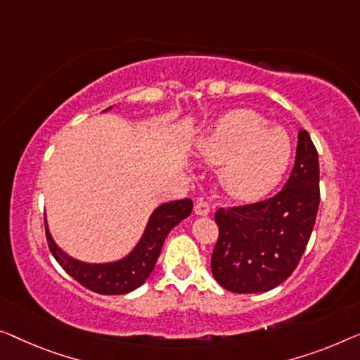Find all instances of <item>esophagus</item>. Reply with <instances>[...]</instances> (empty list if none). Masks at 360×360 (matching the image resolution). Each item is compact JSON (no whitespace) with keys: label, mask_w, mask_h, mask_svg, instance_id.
Segmentation results:
<instances>
[{"label":"esophagus","mask_w":360,"mask_h":360,"mask_svg":"<svg viewBox=\"0 0 360 360\" xmlns=\"http://www.w3.org/2000/svg\"><path fill=\"white\" fill-rule=\"evenodd\" d=\"M195 214H198V217H207L208 213H210V205H208V203L205 202V200H198L197 203H195Z\"/></svg>","instance_id":"34e87169"}]
</instances>
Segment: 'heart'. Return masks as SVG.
I'll use <instances>...</instances> for the list:
<instances>
[{"label": "heart", "instance_id": "1", "mask_svg": "<svg viewBox=\"0 0 360 360\" xmlns=\"http://www.w3.org/2000/svg\"><path fill=\"white\" fill-rule=\"evenodd\" d=\"M254 110H234L219 117L195 150L205 162L221 165L219 182L236 200L265 197L281 181L291 160V139L280 126H266Z\"/></svg>", "mask_w": 360, "mask_h": 360}]
</instances>
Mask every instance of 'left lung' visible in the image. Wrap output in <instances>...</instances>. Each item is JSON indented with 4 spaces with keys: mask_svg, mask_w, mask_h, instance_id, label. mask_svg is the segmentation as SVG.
<instances>
[{
    "mask_svg": "<svg viewBox=\"0 0 360 360\" xmlns=\"http://www.w3.org/2000/svg\"><path fill=\"white\" fill-rule=\"evenodd\" d=\"M319 153L300 129L296 163L275 197L252 205L219 208V236L212 273L224 289L239 294L266 292L288 280L312 234L320 203Z\"/></svg>",
    "mask_w": 360,
    "mask_h": 360,
    "instance_id": "8db88e82",
    "label": "left lung"
}]
</instances>
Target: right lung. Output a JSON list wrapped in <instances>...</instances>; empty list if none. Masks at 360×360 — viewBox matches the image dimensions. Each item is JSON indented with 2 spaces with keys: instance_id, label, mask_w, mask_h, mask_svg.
Wrapping results in <instances>:
<instances>
[{
  "instance_id": "obj_1",
  "label": "right lung",
  "mask_w": 360,
  "mask_h": 360,
  "mask_svg": "<svg viewBox=\"0 0 360 360\" xmlns=\"http://www.w3.org/2000/svg\"><path fill=\"white\" fill-rule=\"evenodd\" d=\"M111 108L112 106L105 111ZM192 207H194V203L191 198L166 202L158 205L150 214L146 231L139 239L136 248L126 257L115 262L89 264V262L74 259L55 243L45 219L48 248H50L58 264L64 268V271L90 291L105 294V296L127 294L146 283L150 273L153 271L155 264H157L166 236L174 226H178L182 219L189 217Z\"/></svg>"
}]
</instances>
